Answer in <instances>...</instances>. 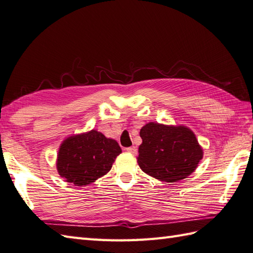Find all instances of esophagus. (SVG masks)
<instances>
[{
	"mask_svg": "<svg viewBox=\"0 0 253 253\" xmlns=\"http://www.w3.org/2000/svg\"><path fill=\"white\" fill-rule=\"evenodd\" d=\"M126 151L128 152V153H130V154H132V155H137V147L135 146H131V147H128V148H126Z\"/></svg>",
	"mask_w": 253,
	"mask_h": 253,
	"instance_id": "esophagus-1",
	"label": "esophagus"
}]
</instances>
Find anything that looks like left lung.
Segmentation results:
<instances>
[{
  "label": "left lung",
  "mask_w": 253,
  "mask_h": 253,
  "mask_svg": "<svg viewBox=\"0 0 253 253\" xmlns=\"http://www.w3.org/2000/svg\"><path fill=\"white\" fill-rule=\"evenodd\" d=\"M138 165L147 175L161 182L176 183L196 171L203 148L185 125L150 122L140 130Z\"/></svg>",
  "instance_id": "obj_1"
}]
</instances>
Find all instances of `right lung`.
Wrapping results in <instances>:
<instances>
[{
    "instance_id": "add662e5",
    "label": "right lung",
    "mask_w": 253,
    "mask_h": 253,
    "mask_svg": "<svg viewBox=\"0 0 253 253\" xmlns=\"http://www.w3.org/2000/svg\"><path fill=\"white\" fill-rule=\"evenodd\" d=\"M121 153L118 142L95 129L71 134L60 145L56 170L65 182L87 186L105 176Z\"/></svg>"
}]
</instances>
